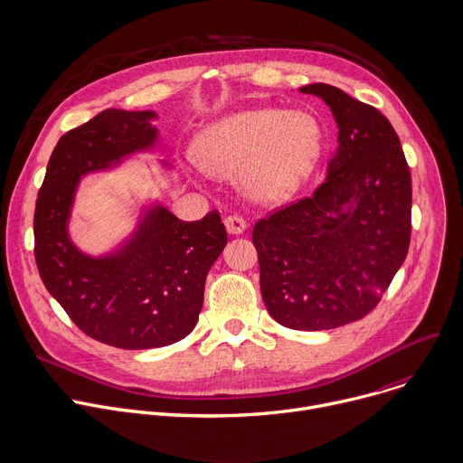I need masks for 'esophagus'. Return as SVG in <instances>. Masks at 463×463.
<instances>
[{
    "instance_id": "obj_1",
    "label": "esophagus",
    "mask_w": 463,
    "mask_h": 463,
    "mask_svg": "<svg viewBox=\"0 0 463 463\" xmlns=\"http://www.w3.org/2000/svg\"><path fill=\"white\" fill-rule=\"evenodd\" d=\"M224 226H226V230H228L232 235H241V233H244V230L248 228V222H246V219L241 217V215H228V217L224 219Z\"/></svg>"
}]
</instances>
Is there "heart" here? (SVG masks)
Segmentation results:
<instances>
[{"label": "heart", "mask_w": 463, "mask_h": 463, "mask_svg": "<svg viewBox=\"0 0 463 463\" xmlns=\"http://www.w3.org/2000/svg\"><path fill=\"white\" fill-rule=\"evenodd\" d=\"M317 122L301 111L251 109L208 128L197 142V162L212 175H241L257 199L290 194L319 153Z\"/></svg>", "instance_id": "heart-1"}]
</instances>
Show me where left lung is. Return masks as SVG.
Here are the masks:
<instances>
[{"instance_id":"obj_1","label":"left lung","mask_w":463,"mask_h":463,"mask_svg":"<svg viewBox=\"0 0 463 463\" xmlns=\"http://www.w3.org/2000/svg\"><path fill=\"white\" fill-rule=\"evenodd\" d=\"M316 95L337 122L321 186L251 232L269 316L294 330H328L374 310L411 244L412 184L400 138L376 108L328 83Z\"/></svg>"}]
</instances>
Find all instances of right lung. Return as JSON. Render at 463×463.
I'll use <instances>...</instances> for the list:
<instances>
[{
	"mask_svg": "<svg viewBox=\"0 0 463 463\" xmlns=\"http://www.w3.org/2000/svg\"><path fill=\"white\" fill-rule=\"evenodd\" d=\"M153 111L106 109L56 144L34 212V257L49 294L100 343L144 350L186 337L197 325L206 275L228 242L217 210L186 222L151 208L115 253L89 257L67 221L81 175L118 164L156 142Z\"/></svg>",
	"mask_w": 463,
	"mask_h": 463,
	"instance_id": "1",
	"label": "right lung"
}]
</instances>
